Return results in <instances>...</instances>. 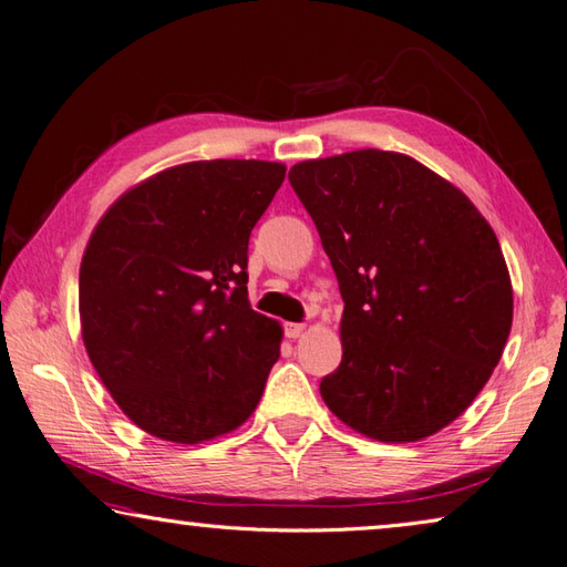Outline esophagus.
Masks as SVG:
<instances>
[{
    "label": "esophagus",
    "mask_w": 567,
    "mask_h": 567,
    "mask_svg": "<svg viewBox=\"0 0 567 567\" xmlns=\"http://www.w3.org/2000/svg\"><path fill=\"white\" fill-rule=\"evenodd\" d=\"M305 323H285V336L289 338V340H295V338H299L301 333H305Z\"/></svg>",
    "instance_id": "obj_1"
}]
</instances>
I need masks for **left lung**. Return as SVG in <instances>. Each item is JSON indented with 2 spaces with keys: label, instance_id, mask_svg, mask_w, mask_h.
<instances>
[{
  "label": "left lung",
  "instance_id": "1",
  "mask_svg": "<svg viewBox=\"0 0 567 567\" xmlns=\"http://www.w3.org/2000/svg\"><path fill=\"white\" fill-rule=\"evenodd\" d=\"M289 183L346 301L343 360L319 386L326 405L379 442L440 432L478 396L512 328L493 227L450 181L399 152L299 162Z\"/></svg>",
  "mask_w": 567,
  "mask_h": 567
}]
</instances>
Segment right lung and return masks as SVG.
<instances>
[{"mask_svg": "<svg viewBox=\"0 0 567 567\" xmlns=\"http://www.w3.org/2000/svg\"><path fill=\"white\" fill-rule=\"evenodd\" d=\"M285 164L188 162L125 190L79 268L89 360L152 437L203 444L241 427L280 358L282 326L248 301V236Z\"/></svg>", "mask_w": 567, "mask_h": 567, "instance_id": "right-lung-1", "label": "right lung"}]
</instances>
